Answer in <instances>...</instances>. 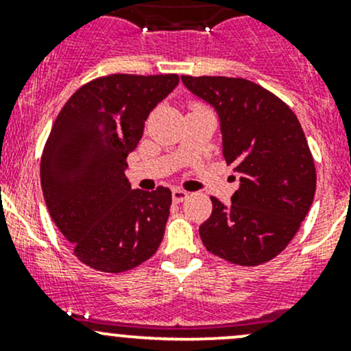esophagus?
I'll return each instance as SVG.
<instances>
[{"instance_id": "34e87169", "label": "esophagus", "mask_w": 351, "mask_h": 351, "mask_svg": "<svg viewBox=\"0 0 351 351\" xmlns=\"http://www.w3.org/2000/svg\"><path fill=\"white\" fill-rule=\"evenodd\" d=\"M171 197H173V202H183V200H186V197H189V193H186L185 190L173 189V190H171Z\"/></svg>"}]
</instances>
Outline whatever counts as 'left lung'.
<instances>
[{"label": "left lung", "instance_id": "obj_1", "mask_svg": "<svg viewBox=\"0 0 351 351\" xmlns=\"http://www.w3.org/2000/svg\"><path fill=\"white\" fill-rule=\"evenodd\" d=\"M219 117L222 154L239 175L231 204L212 198L202 243L231 263L254 267L277 256L299 231L316 192V168L299 120L253 81L182 76Z\"/></svg>", "mask_w": 351, "mask_h": 351}]
</instances>
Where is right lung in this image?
<instances>
[{
	"instance_id": "right-lung-1",
	"label": "right lung",
	"mask_w": 351,
	"mask_h": 351,
	"mask_svg": "<svg viewBox=\"0 0 351 351\" xmlns=\"http://www.w3.org/2000/svg\"><path fill=\"white\" fill-rule=\"evenodd\" d=\"M178 83L176 74L98 77L67 100L49 134L40 161L49 214L80 261L95 270H130L162 241L171 192L132 190L127 156L149 113Z\"/></svg>"
}]
</instances>
